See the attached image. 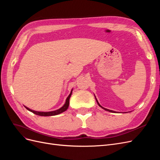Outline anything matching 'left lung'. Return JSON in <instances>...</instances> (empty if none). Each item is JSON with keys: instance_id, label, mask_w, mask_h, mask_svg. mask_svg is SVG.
I'll return each instance as SVG.
<instances>
[{"instance_id": "obj_1", "label": "left lung", "mask_w": 160, "mask_h": 160, "mask_svg": "<svg viewBox=\"0 0 160 160\" xmlns=\"http://www.w3.org/2000/svg\"><path fill=\"white\" fill-rule=\"evenodd\" d=\"M95 99H96V101H97V103H98V104L99 105V107H101V108H102V109H105V110H106V111H109V112H115V111H112V110H109V109H105V108H103L102 107V106H101L99 103V102H98V100H97V99H96V98H95Z\"/></svg>"}]
</instances>
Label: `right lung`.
<instances>
[{"mask_svg":"<svg viewBox=\"0 0 160 160\" xmlns=\"http://www.w3.org/2000/svg\"><path fill=\"white\" fill-rule=\"evenodd\" d=\"M72 89L71 90L70 94L69 95V96L67 97V99H66V101L65 104L62 106L61 108H60L59 109L54 110V111H35V110H32L30 108H28L27 106H25V107L32 112L33 113H35L36 115H41V116H51V115H58L59 113H61L63 112V111H66L67 109V108H69V99L71 98V95L72 94Z\"/></svg>","mask_w":160,"mask_h":160,"instance_id":"right-lung-1","label":"right lung"}]
</instances>
